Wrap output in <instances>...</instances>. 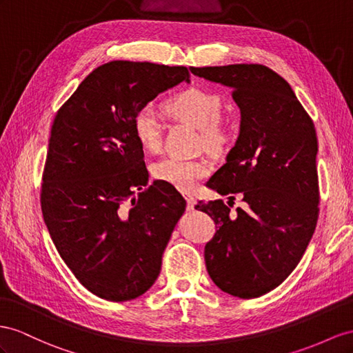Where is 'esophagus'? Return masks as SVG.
Segmentation results:
<instances>
[{
    "instance_id": "esophagus-1",
    "label": "esophagus",
    "mask_w": 353,
    "mask_h": 353,
    "mask_svg": "<svg viewBox=\"0 0 353 353\" xmlns=\"http://www.w3.org/2000/svg\"><path fill=\"white\" fill-rule=\"evenodd\" d=\"M183 196H185V200H186L188 209H194V205H195V198H194V195H191V194H185Z\"/></svg>"
}]
</instances>
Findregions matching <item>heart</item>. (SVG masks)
Masks as SVG:
<instances>
[{
  "instance_id": "1",
  "label": "heart",
  "mask_w": 353,
  "mask_h": 353,
  "mask_svg": "<svg viewBox=\"0 0 353 353\" xmlns=\"http://www.w3.org/2000/svg\"><path fill=\"white\" fill-rule=\"evenodd\" d=\"M222 107V98L218 94L196 86L179 90L162 103V108L170 117L200 131V146L213 157L227 153L237 139L236 125L221 117ZM132 131L144 150L158 152L161 149L162 126L152 108L144 107L135 113ZM209 173L207 162L198 159L164 158L152 165L153 177L183 192L192 191Z\"/></svg>"
}]
</instances>
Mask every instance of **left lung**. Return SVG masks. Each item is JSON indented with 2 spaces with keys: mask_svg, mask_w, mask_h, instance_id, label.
Instances as JSON below:
<instances>
[{
  "mask_svg": "<svg viewBox=\"0 0 353 353\" xmlns=\"http://www.w3.org/2000/svg\"><path fill=\"white\" fill-rule=\"evenodd\" d=\"M232 89L240 135L207 186L222 200L198 203L216 223L204 248L214 285L239 298L261 296L292 273L319 216L318 137L312 117L283 77L261 64L191 67ZM234 193L245 203L230 213Z\"/></svg>",
  "mask_w": 353,
  "mask_h": 353,
  "instance_id": "8db88e82",
  "label": "left lung"
}]
</instances>
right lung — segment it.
Masks as SVG:
<instances>
[{"label":"right lung","instance_id":"right-lung-1","mask_svg":"<svg viewBox=\"0 0 353 353\" xmlns=\"http://www.w3.org/2000/svg\"><path fill=\"white\" fill-rule=\"evenodd\" d=\"M189 82L186 67L113 61L95 68L53 119L43 170V219L58 254L88 291L108 301L144 294L186 201L148 186L135 113Z\"/></svg>","mask_w":353,"mask_h":353}]
</instances>
